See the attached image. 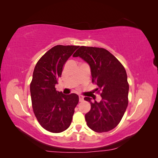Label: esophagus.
I'll return each instance as SVG.
<instances>
[{
  "mask_svg": "<svg viewBox=\"0 0 158 158\" xmlns=\"http://www.w3.org/2000/svg\"><path fill=\"white\" fill-rule=\"evenodd\" d=\"M83 100H84V97L82 96V95H79V101L80 102H82Z\"/></svg>",
  "mask_w": 158,
  "mask_h": 158,
  "instance_id": "obj_1",
  "label": "esophagus"
}]
</instances>
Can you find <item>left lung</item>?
I'll return each mask as SVG.
<instances>
[{
  "instance_id": "8db88e82",
  "label": "left lung",
  "mask_w": 158,
  "mask_h": 158,
  "mask_svg": "<svg viewBox=\"0 0 158 158\" xmlns=\"http://www.w3.org/2000/svg\"><path fill=\"white\" fill-rule=\"evenodd\" d=\"M74 57H80L89 64L92 82L101 90L102 100L92 102L90 111L85 114L87 125L97 132H108L120 123L128 106L129 85L126 70L107 50L99 47L81 46Z\"/></svg>"
}]
</instances>
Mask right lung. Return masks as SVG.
Returning <instances> with one entry per match:
<instances>
[{"mask_svg":"<svg viewBox=\"0 0 158 158\" xmlns=\"http://www.w3.org/2000/svg\"><path fill=\"white\" fill-rule=\"evenodd\" d=\"M79 46L56 45L38 60L33 70L30 93L33 112L41 126L53 133L66 130L79 102L76 94L64 95L55 85L64 63Z\"/></svg>","mask_w":158,"mask_h":158,"instance_id":"add662e5","label":"right lung"}]
</instances>
